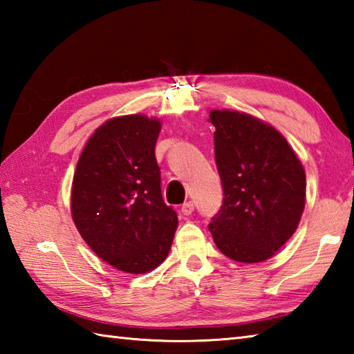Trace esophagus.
Returning a JSON list of instances; mask_svg holds the SVG:
<instances>
[{
  "instance_id": "esophagus-1",
  "label": "esophagus",
  "mask_w": 354,
  "mask_h": 354,
  "mask_svg": "<svg viewBox=\"0 0 354 354\" xmlns=\"http://www.w3.org/2000/svg\"><path fill=\"white\" fill-rule=\"evenodd\" d=\"M181 212H183L184 216H190L194 212V204H193V202L189 201V202H185V204H183Z\"/></svg>"
}]
</instances>
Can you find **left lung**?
I'll list each match as a JSON object with an SVG mask.
<instances>
[{
    "mask_svg": "<svg viewBox=\"0 0 354 354\" xmlns=\"http://www.w3.org/2000/svg\"><path fill=\"white\" fill-rule=\"evenodd\" d=\"M223 201L208 228L227 257L259 263L288 242L301 219L306 173L272 126L236 111H212Z\"/></svg>",
    "mask_w": 354,
    "mask_h": 354,
    "instance_id": "1",
    "label": "left lung"
}]
</instances>
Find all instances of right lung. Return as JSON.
Instances as JSON below:
<instances>
[{
  "instance_id": "add662e5",
  "label": "right lung",
  "mask_w": 354,
  "mask_h": 354,
  "mask_svg": "<svg viewBox=\"0 0 354 354\" xmlns=\"http://www.w3.org/2000/svg\"><path fill=\"white\" fill-rule=\"evenodd\" d=\"M158 120L112 118L95 129L73 179V221L89 248L129 274L155 269L167 257L178 216L161 194L155 145Z\"/></svg>"
}]
</instances>
